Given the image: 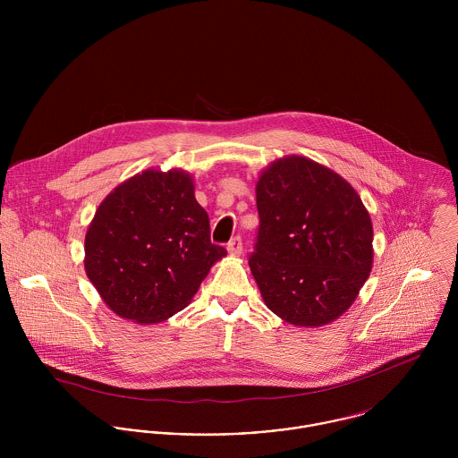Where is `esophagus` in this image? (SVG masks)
Returning <instances> with one entry per match:
<instances>
[{
    "label": "esophagus",
    "instance_id": "1",
    "mask_svg": "<svg viewBox=\"0 0 458 458\" xmlns=\"http://www.w3.org/2000/svg\"><path fill=\"white\" fill-rule=\"evenodd\" d=\"M227 252H229L231 256H242V252H243V243H242V238H240V236L233 238V240L227 243Z\"/></svg>",
    "mask_w": 458,
    "mask_h": 458
}]
</instances>
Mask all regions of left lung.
<instances>
[{
	"instance_id": "1",
	"label": "left lung",
	"mask_w": 458,
	"mask_h": 458,
	"mask_svg": "<svg viewBox=\"0 0 458 458\" xmlns=\"http://www.w3.org/2000/svg\"><path fill=\"white\" fill-rule=\"evenodd\" d=\"M259 231L249 259L266 307L294 327H323L356 300L372 269V220L335 171L289 155L256 185Z\"/></svg>"
}]
</instances>
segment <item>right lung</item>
Here are the masks:
<instances>
[{
    "label": "right lung",
    "instance_id": "right-lung-1",
    "mask_svg": "<svg viewBox=\"0 0 458 458\" xmlns=\"http://www.w3.org/2000/svg\"><path fill=\"white\" fill-rule=\"evenodd\" d=\"M225 254L209 240L192 176L180 169H148L118 185L100 202L84 240L86 275L100 298L139 325L183 310Z\"/></svg>",
    "mask_w": 458,
    "mask_h": 458
}]
</instances>
